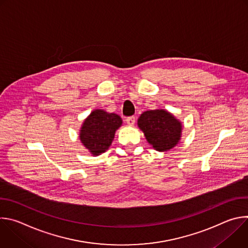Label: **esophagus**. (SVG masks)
<instances>
[{
    "label": "esophagus",
    "instance_id": "1",
    "mask_svg": "<svg viewBox=\"0 0 248 248\" xmlns=\"http://www.w3.org/2000/svg\"><path fill=\"white\" fill-rule=\"evenodd\" d=\"M125 121H126V124H127L128 125H133V124H134V123H135V117H134V116L127 117Z\"/></svg>",
    "mask_w": 248,
    "mask_h": 248
}]
</instances>
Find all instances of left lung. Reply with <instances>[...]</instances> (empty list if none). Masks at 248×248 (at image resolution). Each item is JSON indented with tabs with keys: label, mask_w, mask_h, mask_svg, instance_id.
<instances>
[{
	"label": "left lung",
	"mask_w": 248,
	"mask_h": 248,
	"mask_svg": "<svg viewBox=\"0 0 248 248\" xmlns=\"http://www.w3.org/2000/svg\"><path fill=\"white\" fill-rule=\"evenodd\" d=\"M137 124L143 131L148 143L157 151H168L181 140L182 123L166 110H150L142 113Z\"/></svg>",
	"instance_id": "obj_1"
}]
</instances>
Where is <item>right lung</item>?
I'll list each match as a JSON object with an SVG mask.
<instances>
[{"label":"right lung","instance_id":"add662e5","mask_svg":"<svg viewBox=\"0 0 248 248\" xmlns=\"http://www.w3.org/2000/svg\"><path fill=\"white\" fill-rule=\"evenodd\" d=\"M120 116L104 110H94L85 119L79 132V139L86 149L98 156L108 150L112 144L116 130L122 125Z\"/></svg>","mask_w":248,"mask_h":248}]
</instances>
